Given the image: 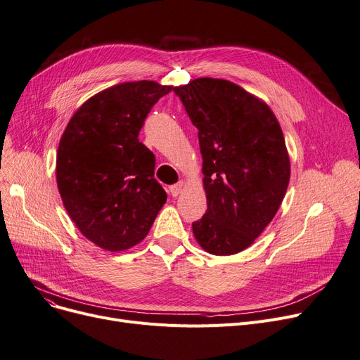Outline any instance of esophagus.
Here are the masks:
<instances>
[{"instance_id": "esophagus-1", "label": "esophagus", "mask_w": 360, "mask_h": 360, "mask_svg": "<svg viewBox=\"0 0 360 360\" xmlns=\"http://www.w3.org/2000/svg\"><path fill=\"white\" fill-rule=\"evenodd\" d=\"M184 188H185V182L181 181V182H178V184L170 186V194L174 195V197H176V195H179V194L184 191Z\"/></svg>"}]
</instances>
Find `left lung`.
Instances as JSON below:
<instances>
[{
    "mask_svg": "<svg viewBox=\"0 0 360 360\" xmlns=\"http://www.w3.org/2000/svg\"><path fill=\"white\" fill-rule=\"evenodd\" d=\"M174 91L198 129L207 210L193 224L198 245L237 255L275 217L290 182V155L271 107L240 85L198 77Z\"/></svg>",
    "mask_w": 360,
    "mask_h": 360,
    "instance_id": "obj_1",
    "label": "left lung"
}]
</instances>
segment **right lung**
Returning <instances> with one entry per match:
<instances>
[{
	"label": "right lung",
	"instance_id": "1",
	"mask_svg": "<svg viewBox=\"0 0 360 360\" xmlns=\"http://www.w3.org/2000/svg\"><path fill=\"white\" fill-rule=\"evenodd\" d=\"M172 91L154 81L123 82L88 98L60 138L56 181L82 236L107 252L141 243L166 193L154 154L138 135L151 107Z\"/></svg>",
	"mask_w": 360,
	"mask_h": 360
}]
</instances>
